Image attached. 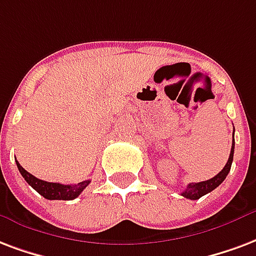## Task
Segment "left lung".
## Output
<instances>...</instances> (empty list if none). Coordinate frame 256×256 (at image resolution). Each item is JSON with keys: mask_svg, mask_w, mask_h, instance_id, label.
<instances>
[{"mask_svg": "<svg viewBox=\"0 0 256 256\" xmlns=\"http://www.w3.org/2000/svg\"><path fill=\"white\" fill-rule=\"evenodd\" d=\"M234 140L232 141V148H230V153H229V158L225 166L221 170V171L214 176V178H212L209 180L205 182H200V183H190L187 188L183 192H182V196H184V198H188V200H200V196H206L208 192L210 191H213L216 187H218L224 179L226 178V175L230 171V166H232V162H234Z\"/></svg>", "mask_w": 256, "mask_h": 256, "instance_id": "left-lung-1", "label": "left lung"}]
</instances>
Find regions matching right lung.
Instances as JSON below:
<instances>
[{
	"mask_svg": "<svg viewBox=\"0 0 256 256\" xmlns=\"http://www.w3.org/2000/svg\"><path fill=\"white\" fill-rule=\"evenodd\" d=\"M17 168L22 174V176L26 179L28 184L35 188V190L43 196L46 200H72L80 196L81 192L85 190V187L88 186L90 180H84L77 183V184H60V183H51V182H44L38 179L30 172H27L22 168L18 162H16Z\"/></svg>",
	"mask_w": 256,
	"mask_h": 256,
	"instance_id": "add662e5",
	"label": "right lung"
}]
</instances>
